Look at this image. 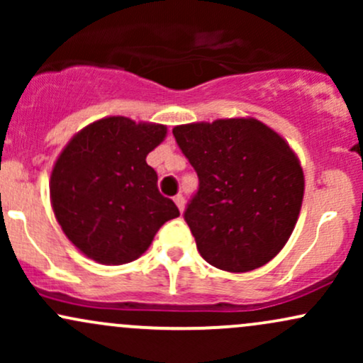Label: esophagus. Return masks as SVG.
Wrapping results in <instances>:
<instances>
[{"mask_svg": "<svg viewBox=\"0 0 363 363\" xmlns=\"http://www.w3.org/2000/svg\"><path fill=\"white\" fill-rule=\"evenodd\" d=\"M174 203H176L177 205V208H179V211H184V205H186V201H184V196L182 194H177V196H174Z\"/></svg>", "mask_w": 363, "mask_h": 363, "instance_id": "obj_1", "label": "esophagus"}]
</instances>
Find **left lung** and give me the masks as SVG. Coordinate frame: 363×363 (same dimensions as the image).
Returning a JSON list of instances; mask_svg holds the SVG:
<instances>
[{
    "label": "left lung",
    "instance_id": "left-lung-1",
    "mask_svg": "<svg viewBox=\"0 0 363 363\" xmlns=\"http://www.w3.org/2000/svg\"><path fill=\"white\" fill-rule=\"evenodd\" d=\"M172 133L199 179L184 220L203 259L230 273L272 261L303 199V170L290 145L254 118L181 124Z\"/></svg>",
    "mask_w": 363,
    "mask_h": 363
}]
</instances>
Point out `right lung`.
Returning <instances> with one entry per match:
<instances>
[{"label":"right lung","instance_id":"obj_1","mask_svg":"<svg viewBox=\"0 0 363 363\" xmlns=\"http://www.w3.org/2000/svg\"><path fill=\"white\" fill-rule=\"evenodd\" d=\"M165 135L164 124L111 116L62 148L49 181L51 205L65 235L86 257L102 264L138 259L158 228L179 216L147 164Z\"/></svg>","mask_w":363,"mask_h":363}]
</instances>
